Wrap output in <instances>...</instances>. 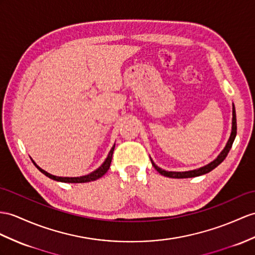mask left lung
I'll return each mask as SVG.
<instances>
[{"mask_svg": "<svg viewBox=\"0 0 255 255\" xmlns=\"http://www.w3.org/2000/svg\"><path fill=\"white\" fill-rule=\"evenodd\" d=\"M236 134H237V119H236V110H235V106H233V128H232V134H231V137H229L227 144L225 146V148L223 149V151L219 154V157H217L214 161L212 162L209 163L206 166H202L200 169H197V170H192V171H187V172H167L164 171L162 169H160L159 166H157L156 164L153 163V161L151 160V163L153 165L154 169H156L161 175H164L166 177H172V178H188V177H195V176H199V175H203V174H207V173L211 172L213 169L217 165H220L223 161L225 160V158L227 157V154L231 150V148L233 146V142L235 140L236 137Z\"/></svg>", "mask_w": 255, "mask_h": 255, "instance_id": "obj_1", "label": "left lung"}]
</instances>
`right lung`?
<instances>
[{
  "mask_svg": "<svg viewBox=\"0 0 255 255\" xmlns=\"http://www.w3.org/2000/svg\"><path fill=\"white\" fill-rule=\"evenodd\" d=\"M114 150H115V146L111 148V150L108 154L107 159L105 160V162L98 167V169L94 172H92L91 174L89 175H84V176H80V177H59V176H55V175H52L49 174V173L45 172L44 170H42L41 167H39L38 165H36L33 161L32 162L34 163V165L38 167V169L43 173V174L46 175L47 177L54 179V181H58V182H64V183H86V182H91V181H96V179L101 178L104 174H106L107 171L109 170L110 167V164H111V160H113V153H114Z\"/></svg>",
  "mask_w": 255,
  "mask_h": 255,
  "instance_id": "obj_1",
  "label": "right lung"
}]
</instances>
